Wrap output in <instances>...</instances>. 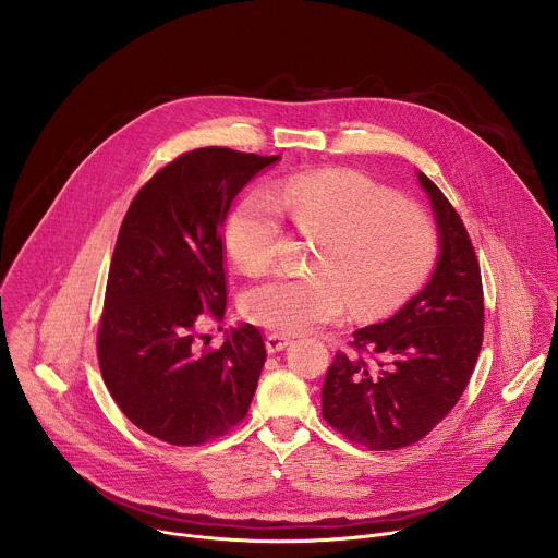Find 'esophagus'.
I'll use <instances>...</instances> for the list:
<instances>
[{
	"label": "esophagus",
	"mask_w": 558,
	"mask_h": 558,
	"mask_svg": "<svg viewBox=\"0 0 558 558\" xmlns=\"http://www.w3.org/2000/svg\"><path fill=\"white\" fill-rule=\"evenodd\" d=\"M289 344H291V340H289L287 336H280V333H271V336H267V340H265V347H267L269 353H280V351H284Z\"/></svg>",
	"instance_id": "1"
}]
</instances>
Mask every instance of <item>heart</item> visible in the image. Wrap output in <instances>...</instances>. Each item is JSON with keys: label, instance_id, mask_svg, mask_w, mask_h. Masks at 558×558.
<instances>
[{"label": "heart", "instance_id": "heart-1", "mask_svg": "<svg viewBox=\"0 0 558 558\" xmlns=\"http://www.w3.org/2000/svg\"><path fill=\"white\" fill-rule=\"evenodd\" d=\"M280 209L317 235L308 276H276L243 293L252 323L280 333H304L340 317L384 313L415 293L433 269L437 231L426 211L397 201L360 172H315L250 194L227 222L225 243L247 274L265 271L282 235Z\"/></svg>", "mask_w": 558, "mask_h": 558}]
</instances>
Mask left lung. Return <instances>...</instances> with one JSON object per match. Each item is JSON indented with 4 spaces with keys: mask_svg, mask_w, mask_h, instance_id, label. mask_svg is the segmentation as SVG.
Returning a JSON list of instances; mask_svg holds the SVG:
<instances>
[{
    "mask_svg": "<svg viewBox=\"0 0 558 558\" xmlns=\"http://www.w3.org/2000/svg\"><path fill=\"white\" fill-rule=\"evenodd\" d=\"M437 225V263L424 289L379 325L353 333L364 355L338 353L323 388V415L371 450L426 437L459 402L484 342V289L468 231L417 170Z\"/></svg>",
    "mask_w": 558,
    "mask_h": 558,
    "instance_id": "obj_1",
    "label": "left lung"
}]
</instances>
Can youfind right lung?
<instances>
[{"mask_svg": "<svg viewBox=\"0 0 558 558\" xmlns=\"http://www.w3.org/2000/svg\"><path fill=\"white\" fill-rule=\"evenodd\" d=\"M278 161L227 147L187 151L141 187L121 222L99 366L123 415L156 439L196 446L250 411L267 357L260 331L243 323L209 349L196 325L225 315L220 227L231 201Z\"/></svg>", "mask_w": 558, "mask_h": 558, "instance_id": "right-lung-1", "label": "right lung"}]
</instances>
